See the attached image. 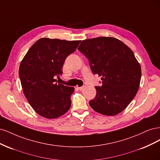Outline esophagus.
<instances>
[{"label":"esophagus","mask_w":160,"mask_h":160,"mask_svg":"<svg viewBox=\"0 0 160 160\" xmlns=\"http://www.w3.org/2000/svg\"><path fill=\"white\" fill-rule=\"evenodd\" d=\"M76 88H77V89H78L79 90H80V91H82V90H83V89H84V88H85V87H78V86H77L76 87Z\"/></svg>","instance_id":"esophagus-1"}]
</instances>
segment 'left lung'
Returning <instances> with one entry per match:
<instances>
[{
  "mask_svg": "<svg viewBox=\"0 0 160 160\" xmlns=\"http://www.w3.org/2000/svg\"><path fill=\"white\" fill-rule=\"evenodd\" d=\"M78 50L102 80V85L95 87L91 108L108 116L122 112L137 94L141 80V66L133 51L118 38L106 37L82 41Z\"/></svg>",
  "mask_w": 160,
  "mask_h": 160,
  "instance_id": "8db88e82",
  "label": "left lung"
}]
</instances>
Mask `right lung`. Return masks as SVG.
<instances>
[{"mask_svg":"<svg viewBox=\"0 0 160 160\" xmlns=\"http://www.w3.org/2000/svg\"><path fill=\"white\" fill-rule=\"evenodd\" d=\"M80 42L41 38L21 62L18 74L23 93L32 109L43 118H57L71 107L75 88L56 83L55 78L62 75L66 58Z\"/></svg>","mask_w":160,"mask_h":160,"instance_id":"1","label":"right lung"}]
</instances>
